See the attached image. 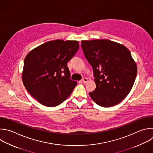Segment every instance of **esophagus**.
<instances>
[{
  "label": "esophagus",
  "instance_id": "34e87169",
  "mask_svg": "<svg viewBox=\"0 0 153 153\" xmlns=\"http://www.w3.org/2000/svg\"><path fill=\"white\" fill-rule=\"evenodd\" d=\"M82 81L83 82V83H86L88 82V79L87 78H83V79H82Z\"/></svg>",
  "mask_w": 153,
  "mask_h": 153
}]
</instances>
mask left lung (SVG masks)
<instances>
[{"label":"left lung","instance_id":"obj_1","mask_svg":"<svg viewBox=\"0 0 153 153\" xmlns=\"http://www.w3.org/2000/svg\"><path fill=\"white\" fill-rule=\"evenodd\" d=\"M85 56L92 67L95 89L89 96L98 105L109 108L124 99L130 92L137 66L129 50L109 39L82 41Z\"/></svg>","mask_w":153,"mask_h":153}]
</instances>
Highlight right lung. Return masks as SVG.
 I'll return each mask as SVG.
<instances>
[{
  "label": "right lung",
  "mask_w": 153,
  "mask_h": 153,
  "mask_svg": "<svg viewBox=\"0 0 153 153\" xmlns=\"http://www.w3.org/2000/svg\"><path fill=\"white\" fill-rule=\"evenodd\" d=\"M79 48L77 41L56 39L36 47L26 55L23 83L41 105L55 107L71 95L77 83L70 79L67 62Z\"/></svg>",
  "instance_id": "1"
}]
</instances>
